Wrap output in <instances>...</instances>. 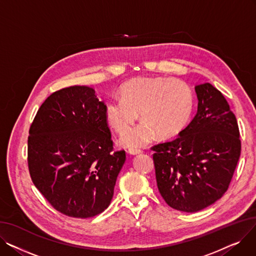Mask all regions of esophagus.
Listing matches in <instances>:
<instances>
[{
  "label": "esophagus",
  "instance_id": "1",
  "mask_svg": "<svg viewBox=\"0 0 256 256\" xmlns=\"http://www.w3.org/2000/svg\"><path fill=\"white\" fill-rule=\"evenodd\" d=\"M128 152L130 154H139L142 152V150H138V148H130V150H128Z\"/></svg>",
  "mask_w": 256,
  "mask_h": 256
}]
</instances>
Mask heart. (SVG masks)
Listing matches in <instances>:
<instances>
[{"label": "heart", "mask_w": 256, "mask_h": 256, "mask_svg": "<svg viewBox=\"0 0 256 256\" xmlns=\"http://www.w3.org/2000/svg\"><path fill=\"white\" fill-rule=\"evenodd\" d=\"M120 96L109 98L104 106L106 117L116 132L128 130L139 112L144 119L121 137V143L128 147L145 145L156 134L160 138L178 135L189 124L195 106L191 86L170 76L132 78L121 85Z\"/></svg>", "instance_id": "obj_1"}]
</instances>
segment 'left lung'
Instances as JSON below:
<instances>
[{
  "label": "left lung",
  "mask_w": 256,
  "mask_h": 256,
  "mask_svg": "<svg viewBox=\"0 0 256 256\" xmlns=\"http://www.w3.org/2000/svg\"><path fill=\"white\" fill-rule=\"evenodd\" d=\"M198 110L172 141L152 147L158 189L166 204L195 212L227 191L240 156L238 121L212 84L195 87Z\"/></svg>",
  "instance_id": "obj_1"
}]
</instances>
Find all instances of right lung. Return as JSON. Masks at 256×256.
<instances>
[{
  "label": "right lung",
  "instance_id": "add662e5",
  "mask_svg": "<svg viewBox=\"0 0 256 256\" xmlns=\"http://www.w3.org/2000/svg\"><path fill=\"white\" fill-rule=\"evenodd\" d=\"M104 106L90 87L63 88L40 106L30 126V176L65 216L94 217L111 204L126 152H113Z\"/></svg>",
  "mask_w": 256,
  "mask_h": 256
}]
</instances>
